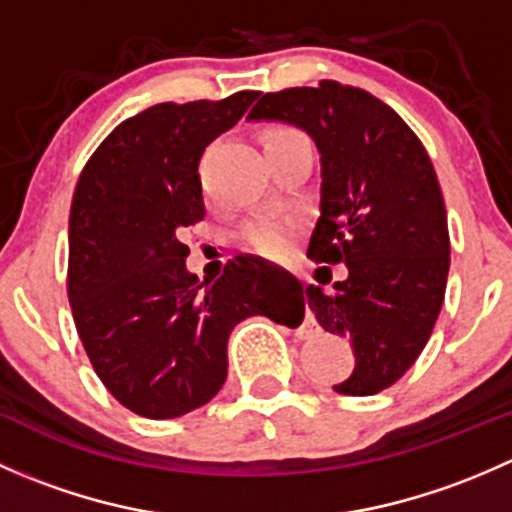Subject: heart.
<instances>
[{"instance_id": "obj_1", "label": "heart", "mask_w": 512, "mask_h": 512, "mask_svg": "<svg viewBox=\"0 0 512 512\" xmlns=\"http://www.w3.org/2000/svg\"><path fill=\"white\" fill-rule=\"evenodd\" d=\"M280 133V131H272ZM294 220L287 215H267V218L255 220L245 227V242L255 252L267 257L285 255L289 240H292Z\"/></svg>"}]
</instances>
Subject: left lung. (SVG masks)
Listing matches in <instances>:
<instances>
[{
	"mask_svg": "<svg viewBox=\"0 0 512 512\" xmlns=\"http://www.w3.org/2000/svg\"><path fill=\"white\" fill-rule=\"evenodd\" d=\"M247 121L297 126L317 146L307 255L349 275L304 292L327 332L352 339L354 371L334 391L379 394L418 359L446 294L451 240L431 158L394 108L339 81L265 94Z\"/></svg>",
	"mask_w": 512,
	"mask_h": 512,
	"instance_id": "obj_1",
	"label": "left lung"
}]
</instances>
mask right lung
Listing matches in <instances>:
<instances>
[{
    "instance_id": "add662e5",
    "label": "right lung",
    "mask_w": 512,
    "mask_h": 512,
    "mask_svg": "<svg viewBox=\"0 0 512 512\" xmlns=\"http://www.w3.org/2000/svg\"><path fill=\"white\" fill-rule=\"evenodd\" d=\"M257 91L158 103L118 123L76 183L69 215V302L98 379L133 414L178 418L225 384L227 339L252 314H304L302 285L252 257L223 277L188 272L180 230L205 218L198 165Z\"/></svg>"
}]
</instances>
